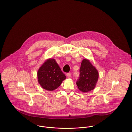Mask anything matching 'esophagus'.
I'll return each mask as SVG.
<instances>
[{"label": "esophagus", "mask_w": 132, "mask_h": 132, "mask_svg": "<svg viewBox=\"0 0 132 132\" xmlns=\"http://www.w3.org/2000/svg\"><path fill=\"white\" fill-rule=\"evenodd\" d=\"M66 75H67V76L68 78H70V77H71V74L68 73H67V74H66Z\"/></svg>", "instance_id": "1"}]
</instances>
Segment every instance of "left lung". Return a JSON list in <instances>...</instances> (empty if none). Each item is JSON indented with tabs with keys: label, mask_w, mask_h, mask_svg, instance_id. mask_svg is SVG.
Returning a JSON list of instances; mask_svg holds the SVG:
<instances>
[{
	"label": "left lung",
	"mask_w": 132,
	"mask_h": 132,
	"mask_svg": "<svg viewBox=\"0 0 132 132\" xmlns=\"http://www.w3.org/2000/svg\"><path fill=\"white\" fill-rule=\"evenodd\" d=\"M80 73V77L76 82L79 90L87 93L94 89L98 81L99 74L88 59H84L82 60Z\"/></svg>",
	"instance_id": "obj_1"
}]
</instances>
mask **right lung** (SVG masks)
I'll list each match as a JSON object with an SVG mask.
<instances>
[{
	"label": "right lung",
	"instance_id": "1",
	"mask_svg": "<svg viewBox=\"0 0 132 132\" xmlns=\"http://www.w3.org/2000/svg\"><path fill=\"white\" fill-rule=\"evenodd\" d=\"M38 81L44 89L53 91L58 88L66 78L54 59H47L37 72Z\"/></svg>",
	"mask_w": 132,
	"mask_h": 132
}]
</instances>
